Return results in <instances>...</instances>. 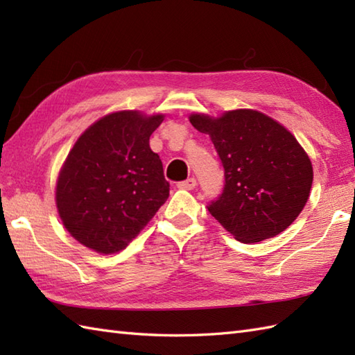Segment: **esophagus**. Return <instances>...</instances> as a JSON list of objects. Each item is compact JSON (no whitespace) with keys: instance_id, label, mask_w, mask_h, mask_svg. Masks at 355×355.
Segmentation results:
<instances>
[{"instance_id":"34e87169","label":"esophagus","mask_w":355,"mask_h":355,"mask_svg":"<svg viewBox=\"0 0 355 355\" xmlns=\"http://www.w3.org/2000/svg\"><path fill=\"white\" fill-rule=\"evenodd\" d=\"M177 186L180 187V189H184V191H192V189H195V186H197V180H195L193 177H191V178L184 180V182H180Z\"/></svg>"}]
</instances>
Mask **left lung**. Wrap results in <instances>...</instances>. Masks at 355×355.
<instances>
[{
    "label": "left lung",
    "mask_w": 355,
    "mask_h": 355,
    "mask_svg": "<svg viewBox=\"0 0 355 355\" xmlns=\"http://www.w3.org/2000/svg\"><path fill=\"white\" fill-rule=\"evenodd\" d=\"M209 134L224 168L220 197L210 215L241 243H259L284 232L306 205L313 166L285 128L262 112L236 110L212 119L189 117Z\"/></svg>",
    "instance_id": "obj_1"
}]
</instances>
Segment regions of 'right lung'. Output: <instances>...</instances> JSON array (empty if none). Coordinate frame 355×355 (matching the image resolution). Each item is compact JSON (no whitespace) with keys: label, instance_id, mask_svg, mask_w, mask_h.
<instances>
[{"label":"right lung","instance_id":"obj_1","mask_svg":"<svg viewBox=\"0 0 355 355\" xmlns=\"http://www.w3.org/2000/svg\"><path fill=\"white\" fill-rule=\"evenodd\" d=\"M163 116L112 112L74 143L59 173V216L80 244L116 253L131 243L169 197V183L149 137Z\"/></svg>","mask_w":355,"mask_h":355}]
</instances>
